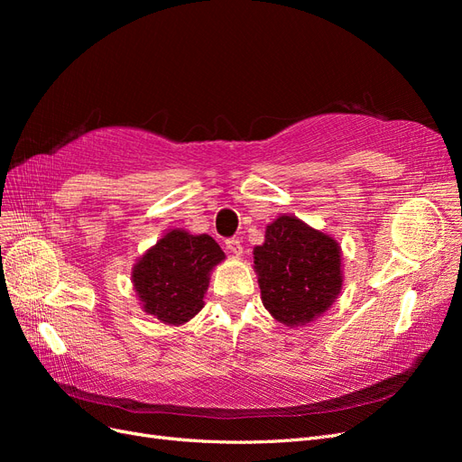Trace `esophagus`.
I'll return each instance as SVG.
<instances>
[{
    "label": "esophagus",
    "instance_id": "34e87169",
    "mask_svg": "<svg viewBox=\"0 0 462 462\" xmlns=\"http://www.w3.org/2000/svg\"><path fill=\"white\" fill-rule=\"evenodd\" d=\"M226 246H227L229 253H231L233 256H236V258H239V256L243 254V245H241L239 239H229V241H226Z\"/></svg>",
    "mask_w": 462,
    "mask_h": 462
}]
</instances>
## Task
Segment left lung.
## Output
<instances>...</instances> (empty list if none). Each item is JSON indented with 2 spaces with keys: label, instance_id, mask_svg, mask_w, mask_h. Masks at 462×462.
<instances>
[{
  "label": "left lung",
  "instance_id": "obj_1",
  "mask_svg": "<svg viewBox=\"0 0 462 462\" xmlns=\"http://www.w3.org/2000/svg\"><path fill=\"white\" fill-rule=\"evenodd\" d=\"M253 254L265 310L287 328L312 324L343 289L339 243L297 216L282 214L268 223Z\"/></svg>",
  "mask_w": 462,
  "mask_h": 462
}]
</instances>
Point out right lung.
Listing matches in <instances>:
<instances>
[{"label": "right lung", "instance_id": "obj_1", "mask_svg": "<svg viewBox=\"0 0 462 462\" xmlns=\"http://www.w3.org/2000/svg\"><path fill=\"white\" fill-rule=\"evenodd\" d=\"M226 260L212 236L170 229L136 260L133 289L148 316L165 326H183L204 309L209 273Z\"/></svg>", "mask_w": 462, "mask_h": 462}]
</instances>
